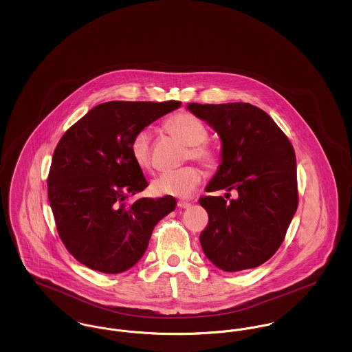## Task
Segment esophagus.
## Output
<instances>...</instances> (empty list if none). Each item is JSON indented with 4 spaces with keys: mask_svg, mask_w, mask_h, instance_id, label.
I'll list each match as a JSON object with an SVG mask.
<instances>
[{
    "mask_svg": "<svg viewBox=\"0 0 352 352\" xmlns=\"http://www.w3.org/2000/svg\"><path fill=\"white\" fill-rule=\"evenodd\" d=\"M190 206H191L190 201H178V207H179V208H188Z\"/></svg>",
    "mask_w": 352,
    "mask_h": 352,
    "instance_id": "obj_1",
    "label": "esophagus"
}]
</instances>
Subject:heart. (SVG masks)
Instances as JSON below:
<instances>
[{
	"label": "heart",
	"instance_id": "heart-1",
	"mask_svg": "<svg viewBox=\"0 0 352 352\" xmlns=\"http://www.w3.org/2000/svg\"><path fill=\"white\" fill-rule=\"evenodd\" d=\"M165 128L168 133L187 145L186 160L191 158L207 168H214L218 165V153L206 144L208 132L201 118L190 112H179L166 120ZM131 153L134 162L140 168L144 170L151 168V137L148 129H142L134 134L131 142ZM203 178L204 174L201 168L184 166L178 170L161 173L153 181L151 190L157 195L186 198L199 187Z\"/></svg>",
	"mask_w": 352,
	"mask_h": 352
}]
</instances>
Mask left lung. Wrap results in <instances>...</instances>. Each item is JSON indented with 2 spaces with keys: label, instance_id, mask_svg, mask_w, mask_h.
Listing matches in <instances>:
<instances>
[{
  "label": "left lung",
  "instance_id": "obj_1",
  "mask_svg": "<svg viewBox=\"0 0 352 352\" xmlns=\"http://www.w3.org/2000/svg\"><path fill=\"white\" fill-rule=\"evenodd\" d=\"M187 109L215 129L221 164L206 191L226 190L237 198L201 197L208 224L201 250L224 272L256 268L284 241L298 206L296 153L278 125L248 102L198 104Z\"/></svg>",
  "mask_w": 352,
  "mask_h": 352
}]
</instances>
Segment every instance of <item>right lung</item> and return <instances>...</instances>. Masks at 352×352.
I'll use <instances>...</instances> for the list:
<instances>
[{
  "instance_id": "add662e5",
  "label": "right lung",
  "mask_w": 352,
  "mask_h": 352,
  "mask_svg": "<svg viewBox=\"0 0 352 352\" xmlns=\"http://www.w3.org/2000/svg\"><path fill=\"white\" fill-rule=\"evenodd\" d=\"M181 101H108L92 108L58 142L47 178L56 230L87 268L121 273L142 257L174 197L126 199L148 186L134 162V134L181 107Z\"/></svg>"
}]
</instances>
